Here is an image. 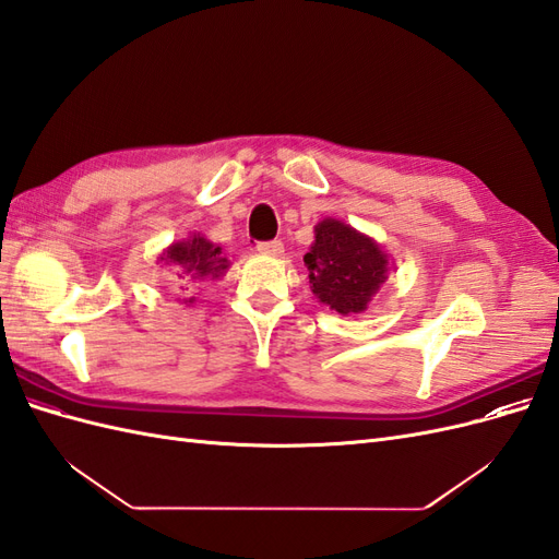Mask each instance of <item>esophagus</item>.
I'll list each match as a JSON object with an SVG mask.
<instances>
[{"mask_svg":"<svg viewBox=\"0 0 559 559\" xmlns=\"http://www.w3.org/2000/svg\"><path fill=\"white\" fill-rule=\"evenodd\" d=\"M257 249L263 253V257H282L284 245L280 240H267V242H259Z\"/></svg>","mask_w":559,"mask_h":559,"instance_id":"34e87169","label":"esophagus"}]
</instances>
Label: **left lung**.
I'll return each instance as SVG.
<instances>
[{
	"label": "left lung",
	"instance_id": "left-lung-1",
	"mask_svg": "<svg viewBox=\"0 0 559 559\" xmlns=\"http://www.w3.org/2000/svg\"><path fill=\"white\" fill-rule=\"evenodd\" d=\"M312 294L337 314H359L386 280L389 259L376 240L352 226L324 218L314 226L306 253Z\"/></svg>",
	"mask_w": 559,
	"mask_h": 559
}]
</instances>
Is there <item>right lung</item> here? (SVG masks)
I'll return each mask as SVG.
<instances>
[{
    "mask_svg": "<svg viewBox=\"0 0 559 559\" xmlns=\"http://www.w3.org/2000/svg\"><path fill=\"white\" fill-rule=\"evenodd\" d=\"M160 261L177 270V277L205 280V277H222L228 270V261L222 257V247L212 245L200 233L191 235L181 242H173L160 253ZM193 302V298L189 300Z\"/></svg>",
    "mask_w": 559,
    "mask_h": 559,
    "instance_id": "add662e5",
    "label": "right lung"
}]
</instances>
